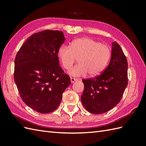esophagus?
Masks as SVG:
<instances>
[{
    "mask_svg": "<svg viewBox=\"0 0 146 146\" xmlns=\"http://www.w3.org/2000/svg\"><path fill=\"white\" fill-rule=\"evenodd\" d=\"M77 80H78L75 78H72V77H71V83H74L75 82L77 81Z\"/></svg>",
    "mask_w": 146,
    "mask_h": 146,
    "instance_id": "esophagus-1",
    "label": "esophagus"
}]
</instances>
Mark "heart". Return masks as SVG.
Wrapping results in <instances>:
<instances>
[{"mask_svg":"<svg viewBox=\"0 0 146 146\" xmlns=\"http://www.w3.org/2000/svg\"><path fill=\"white\" fill-rule=\"evenodd\" d=\"M58 56L63 66L69 70L78 58V64L71 68L69 74L80 77L95 76L100 74L107 65L111 57L108 46L90 38H78L70 46L62 45L58 50Z\"/></svg>","mask_w":146,"mask_h":146,"instance_id":"obj_1","label":"heart"}]
</instances>
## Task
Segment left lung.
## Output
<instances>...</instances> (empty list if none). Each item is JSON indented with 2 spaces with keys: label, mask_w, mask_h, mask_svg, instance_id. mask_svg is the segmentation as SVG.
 <instances>
[{
  "label": "left lung",
  "mask_w": 146,
  "mask_h": 146,
  "mask_svg": "<svg viewBox=\"0 0 146 146\" xmlns=\"http://www.w3.org/2000/svg\"><path fill=\"white\" fill-rule=\"evenodd\" d=\"M127 68L122 49L114 41L106 69L95 78L82 80L85 87L81 100L85 109L92 113L101 114L119 104L128 84Z\"/></svg>",
  "instance_id": "1"
}]
</instances>
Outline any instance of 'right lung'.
<instances>
[{
    "mask_svg": "<svg viewBox=\"0 0 146 146\" xmlns=\"http://www.w3.org/2000/svg\"><path fill=\"white\" fill-rule=\"evenodd\" d=\"M64 40L60 31H42L30 36L15 56L14 78L21 98L39 113L56 109L71 83L59 66L58 50Z\"/></svg>",
    "mask_w": 146,
    "mask_h": 146,
    "instance_id": "obj_1",
    "label": "right lung"
}]
</instances>
